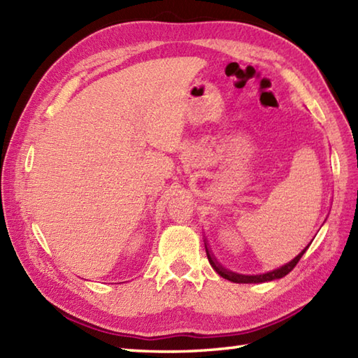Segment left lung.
<instances>
[{
	"instance_id": "1",
	"label": "left lung",
	"mask_w": 358,
	"mask_h": 358,
	"mask_svg": "<svg viewBox=\"0 0 358 358\" xmlns=\"http://www.w3.org/2000/svg\"><path fill=\"white\" fill-rule=\"evenodd\" d=\"M306 249H308V248H306ZM306 249L303 250L301 254L296 255L291 263H287V264H285V266H281L280 269H275V271L268 272V273H263V275H252V277H248V275H238V273H232V272H229V271L223 269L222 266L217 264V263L214 262V258L210 257L208 248H206V254H208V260H209L210 266H212V268H214V269L218 272V275H220V277H223V278H226V280H231V281H234V283H263V281L277 280V278H281V277L287 275V273L291 272V271L295 268L296 263L300 262V258L303 257V254L306 252Z\"/></svg>"
}]
</instances>
